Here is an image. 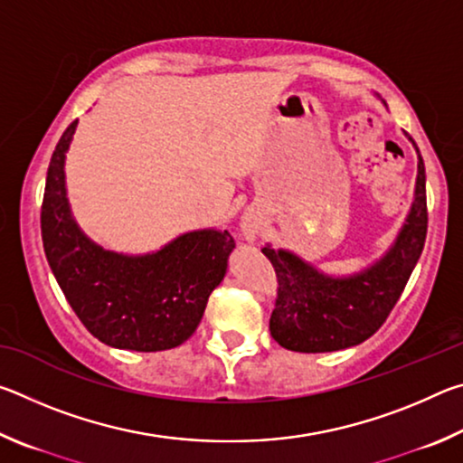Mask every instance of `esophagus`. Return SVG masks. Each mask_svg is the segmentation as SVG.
<instances>
[{
    "instance_id": "1",
    "label": "esophagus",
    "mask_w": 463,
    "mask_h": 463,
    "mask_svg": "<svg viewBox=\"0 0 463 463\" xmlns=\"http://www.w3.org/2000/svg\"><path fill=\"white\" fill-rule=\"evenodd\" d=\"M257 229H260V226H257V221L253 216L242 218V232H245L247 239H255Z\"/></svg>"
}]
</instances>
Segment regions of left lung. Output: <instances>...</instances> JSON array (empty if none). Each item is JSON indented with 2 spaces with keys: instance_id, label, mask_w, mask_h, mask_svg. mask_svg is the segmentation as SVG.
<instances>
[{
  "instance_id": "left-lung-1",
  "label": "left lung",
  "mask_w": 463,
  "mask_h": 463,
  "mask_svg": "<svg viewBox=\"0 0 463 463\" xmlns=\"http://www.w3.org/2000/svg\"><path fill=\"white\" fill-rule=\"evenodd\" d=\"M411 138V137H409ZM414 145V140L411 138ZM419 155L411 213L386 255L370 268L335 278L286 249L261 250L278 276L276 308L269 331L281 347L300 354H326L354 347L378 331L394 308L425 247L427 177Z\"/></svg>"
}]
</instances>
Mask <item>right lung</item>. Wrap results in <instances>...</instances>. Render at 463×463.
<instances>
[{"mask_svg": "<svg viewBox=\"0 0 463 463\" xmlns=\"http://www.w3.org/2000/svg\"><path fill=\"white\" fill-rule=\"evenodd\" d=\"M77 120L51 156L41 210L43 245L57 284L83 326L128 351H165L190 339L226 273L229 231L185 232L146 255L106 250L85 237L67 200L65 153Z\"/></svg>", "mask_w": 463, "mask_h": 463, "instance_id": "right-lung-1", "label": "right lung"}]
</instances>
